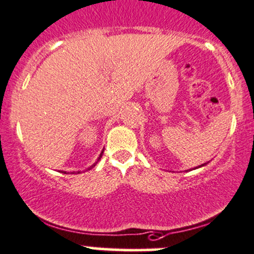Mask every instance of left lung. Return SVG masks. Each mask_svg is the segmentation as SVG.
<instances>
[{
    "label": "left lung",
    "instance_id": "1",
    "mask_svg": "<svg viewBox=\"0 0 254 254\" xmlns=\"http://www.w3.org/2000/svg\"><path fill=\"white\" fill-rule=\"evenodd\" d=\"M206 164H207V163H205V164H201L200 167H204V165H206Z\"/></svg>",
    "mask_w": 254,
    "mask_h": 254
}]
</instances>
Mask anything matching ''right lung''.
<instances>
[{
    "mask_svg": "<svg viewBox=\"0 0 254 254\" xmlns=\"http://www.w3.org/2000/svg\"><path fill=\"white\" fill-rule=\"evenodd\" d=\"M102 153H104V152H101V154H100V157H99V159H97V162H99V160H100V159H101V157H102ZM97 162H96V163H97ZM96 163H95V164H92V165H91V167H90V168H89V169H91V168H94V167H95V165H96ZM65 174H66V173H65Z\"/></svg>",
    "mask_w": 254,
    "mask_h": 254,
    "instance_id": "obj_1",
    "label": "right lung"
}]
</instances>
